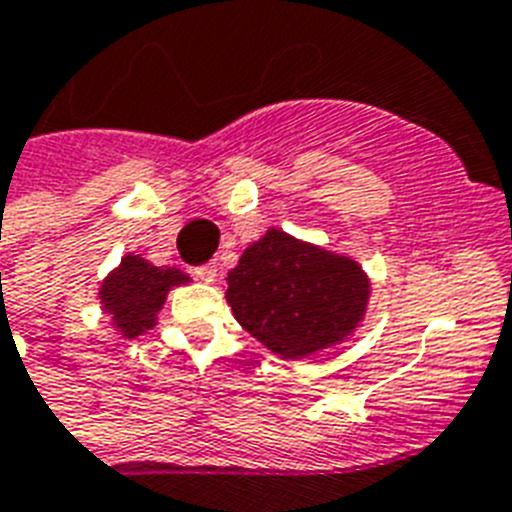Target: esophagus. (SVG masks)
I'll return each mask as SVG.
<instances>
[{"label": "esophagus", "mask_w": 512, "mask_h": 512, "mask_svg": "<svg viewBox=\"0 0 512 512\" xmlns=\"http://www.w3.org/2000/svg\"><path fill=\"white\" fill-rule=\"evenodd\" d=\"M194 277H197V280H202V283H216L219 269H216V264H202V267L194 269Z\"/></svg>", "instance_id": "obj_1"}]
</instances>
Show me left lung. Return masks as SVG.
<instances>
[{
    "label": "left lung",
    "instance_id": "1",
    "mask_svg": "<svg viewBox=\"0 0 512 512\" xmlns=\"http://www.w3.org/2000/svg\"><path fill=\"white\" fill-rule=\"evenodd\" d=\"M227 283L237 323L280 358H307L344 342L371 293L358 261L280 229L245 248Z\"/></svg>",
    "mask_w": 512,
    "mask_h": 512
}]
</instances>
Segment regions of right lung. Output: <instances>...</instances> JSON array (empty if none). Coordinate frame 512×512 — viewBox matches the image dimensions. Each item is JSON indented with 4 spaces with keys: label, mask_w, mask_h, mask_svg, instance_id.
<instances>
[{
    "label": "right lung",
    "mask_w": 512,
    "mask_h": 512,
    "mask_svg": "<svg viewBox=\"0 0 512 512\" xmlns=\"http://www.w3.org/2000/svg\"><path fill=\"white\" fill-rule=\"evenodd\" d=\"M189 283L176 267H154L141 256H125L101 285V304L125 339H136L154 326L157 312L173 285Z\"/></svg>",
    "instance_id": "right-lung-1"
}]
</instances>
